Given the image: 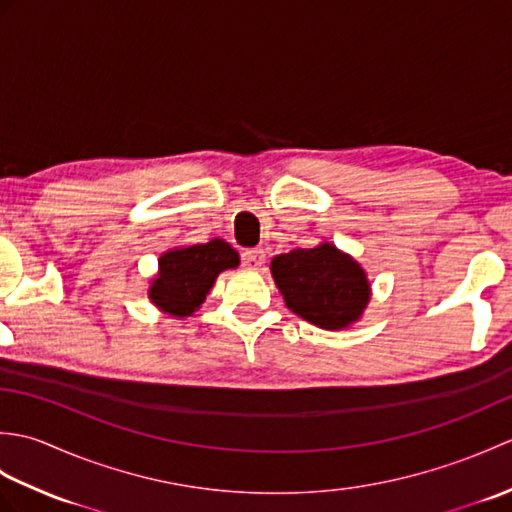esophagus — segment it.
Segmentation results:
<instances>
[{"label": "esophagus", "instance_id": "obj_1", "mask_svg": "<svg viewBox=\"0 0 512 512\" xmlns=\"http://www.w3.org/2000/svg\"><path fill=\"white\" fill-rule=\"evenodd\" d=\"M264 250L262 248H246L242 253V264L250 270H255L264 264Z\"/></svg>", "mask_w": 512, "mask_h": 512}]
</instances>
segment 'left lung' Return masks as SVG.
<instances>
[{"label": "left lung", "mask_w": 512, "mask_h": 512, "mask_svg": "<svg viewBox=\"0 0 512 512\" xmlns=\"http://www.w3.org/2000/svg\"><path fill=\"white\" fill-rule=\"evenodd\" d=\"M270 270L286 306L325 330L347 328L369 301L363 268L332 244L290 250L275 257Z\"/></svg>", "instance_id": "left-lung-1"}]
</instances>
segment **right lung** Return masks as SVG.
I'll return each mask as SVG.
<instances>
[{
    "label": "right lung",
    "instance_id": "right-lung-1",
    "mask_svg": "<svg viewBox=\"0 0 512 512\" xmlns=\"http://www.w3.org/2000/svg\"><path fill=\"white\" fill-rule=\"evenodd\" d=\"M237 264V250L222 239L169 250L160 257V273L149 290V299L173 317H189L209 295L215 277Z\"/></svg>",
    "mask_w": 512,
    "mask_h": 512
}]
</instances>
